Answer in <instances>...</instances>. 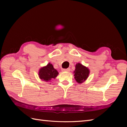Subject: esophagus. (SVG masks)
<instances>
[{
    "mask_svg": "<svg viewBox=\"0 0 127 127\" xmlns=\"http://www.w3.org/2000/svg\"><path fill=\"white\" fill-rule=\"evenodd\" d=\"M70 68L62 69V71H63V72H64V71H67V72H68V71H70Z\"/></svg>",
    "mask_w": 127,
    "mask_h": 127,
    "instance_id": "esophagus-1",
    "label": "esophagus"
}]
</instances>
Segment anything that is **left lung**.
Returning a JSON list of instances; mask_svg holds the SVG:
<instances>
[{"mask_svg": "<svg viewBox=\"0 0 127 127\" xmlns=\"http://www.w3.org/2000/svg\"><path fill=\"white\" fill-rule=\"evenodd\" d=\"M90 73V69L82 64L78 63L75 65V69L74 71V78L77 83H82L85 81L88 77Z\"/></svg>", "mask_w": 127, "mask_h": 127, "instance_id": "1", "label": "left lung"}]
</instances>
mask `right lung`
Segmentation results:
<instances>
[{
    "instance_id": "right-lung-1",
    "label": "right lung",
    "mask_w": 127,
    "mask_h": 127,
    "mask_svg": "<svg viewBox=\"0 0 127 127\" xmlns=\"http://www.w3.org/2000/svg\"><path fill=\"white\" fill-rule=\"evenodd\" d=\"M38 75L39 78L42 81L49 83L51 80L55 79L58 76V72L53 68L52 64L49 63L47 65L41 67L39 69Z\"/></svg>"
}]
</instances>
